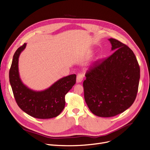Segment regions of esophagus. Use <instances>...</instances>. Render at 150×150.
I'll return each mask as SVG.
<instances>
[{"label": "esophagus", "instance_id": "1", "mask_svg": "<svg viewBox=\"0 0 150 150\" xmlns=\"http://www.w3.org/2000/svg\"><path fill=\"white\" fill-rule=\"evenodd\" d=\"M83 74H82L81 73H78L77 75V77H76V82L77 83H81L83 80Z\"/></svg>", "mask_w": 150, "mask_h": 150}]
</instances>
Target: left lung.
Here are the masks:
<instances>
[{"instance_id":"8db88e82","label":"left lung","mask_w":150,"mask_h":150,"mask_svg":"<svg viewBox=\"0 0 150 150\" xmlns=\"http://www.w3.org/2000/svg\"><path fill=\"white\" fill-rule=\"evenodd\" d=\"M109 41L115 51L102 62H95L83 82L85 101L100 117L115 116L130 108L140 79V67L132 50L117 40Z\"/></svg>"}]
</instances>
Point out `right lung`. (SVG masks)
Wrapping results in <instances>:
<instances>
[{
    "instance_id": "right-lung-1",
    "label": "right lung",
    "mask_w": 150,
    "mask_h": 150,
    "mask_svg": "<svg viewBox=\"0 0 150 150\" xmlns=\"http://www.w3.org/2000/svg\"><path fill=\"white\" fill-rule=\"evenodd\" d=\"M24 43L13 55L9 72L10 83L18 106L34 118L48 119L58 116L65 105V95L76 83V75L71 74L59 79L49 88L35 91L21 81L18 68L19 57L26 47Z\"/></svg>"
}]
</instances>
